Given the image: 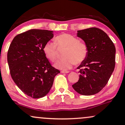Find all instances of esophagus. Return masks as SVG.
I'll return each instance as SVG.
<instances>
[{
    "label": "esophagus",
    "instance_id": "34e87169",
    "mask_svg": "<svg viewBox=\"0 0 125 125\" xmlns=\"http://www.w3.org/2000/svg\"><path fill=\"white\" fill-rule=\"evenodd\" d=\"M61 73H69V71H62Z\"/></svg>",
    "mask_w": 125,
    "mask_h": 125
}]
</instances>
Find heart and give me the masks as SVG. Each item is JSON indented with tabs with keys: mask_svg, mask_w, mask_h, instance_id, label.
<instances>
[{
	"mask_svg": "<svg viewBox=\"0 0 125 125\" xmlns=\"http://www.w3.org/2000/svg\"><path fill=\"white\" fill-rule=\"evenodd\" d=\"M54 42H47L43 47V52L46 57L51 62H56L58 57L59 48H66L63 59L56 63V68L62 70L71 68L75 63L80 64L84 61L88 54L87 46L85 43L70 34L63 33L56 36Z\"/></svg>",
	"mask_w": 125,
	"mask_h": 125,
	"instance_id": "heart-1",
	"label": "heart"
}]
</instances>
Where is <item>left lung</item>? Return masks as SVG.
Returning <instances> with one entry per match:
<instances>
[{"mask_svg": "<svg viewBox=\"0 0 125 125\" xmlns=\"http://www.w3.org/2000/svg\"><path fill=\"white\" fill-rule=\"evenodd\" d=\"M87 46L88 54L77 68L79 80L73 89L82 95L99 92L107 84L115 67V48L107 34L97 27L77 31Z\"/></svg>", "mask_w": 125, "mask_h": 125, "instance_id": "1", "label": "left lung"}]
</instances>
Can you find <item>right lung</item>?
Wrapping results in <instances>:
<instances>
[{
	"mask_svg": "<svg viewBox=\"0 0 125 125\" xmlns=\"http://www.w3.org/2000/svg\"><path fill=\"white\" fill-rule=\"evenodd\" d=\"M52 38V31L31 29L15 36L9 47L7 59L12 78L31 98L45 96L60 73L43 52L44 45Z\"/></svg>",
	"mask_w": 125,
	"mask_h": 125,
	"instance_id": "1",
	"label": "right lung"
}]
</instances>
